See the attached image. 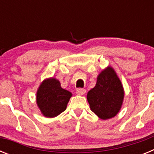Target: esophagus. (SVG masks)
<instances>
[{"instance_id":"34e87169","label":"esophagus","mask_w":154,"mask_h":154,"mask_svg":"<svg viewBox=\"0 0 154 154\" xmlns=\"http://www.w3.org/2000/svg\"><path fill=\"white\" fill-rule=\"evenodd\" d=\"M86 92V90L85 89H78L76 90V94L79 96H82Z\"/></svg>"}]
</instances>
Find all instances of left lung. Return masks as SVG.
Here are the masks:
<instances>
[{
	"instance_id": "obj_1",
	"label": "left lung",
	"mask_w": 154,
	"mask_h": 154,
	"mask_svg": "<svg viewBox=\"0 0 154 154\" xmlns=\"http://www.w3.org/2000/svg\"><path fill=\"white\" fill-rule=\"evenodd\" d=\"M123 99V84L111 66L106 67L98 75L96 85L87 93L90 109L103 120L117 115Z\"/></svg>"
}]
</instances>
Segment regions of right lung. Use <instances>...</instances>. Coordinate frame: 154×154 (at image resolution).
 I'll return each mask as SVG.
<instances>
[{
    "label": "right lung",
    "mask_w": 154,
    "mask_h": 154,
    "mask_svg": "<svg viewBox=\"0 0 154 154\" xmlns=\"http://www.w3.org/2000/svg\"><path fill=\"white\" fill-rule=\"evenodd\" d=\"M72 96V92L62 89L59 80L51 77L41 82L37 90L36 103L44 116L54 118L66 109Z\"/></svg>",
    "instance_id": "obj_1"
}]
</instances>
